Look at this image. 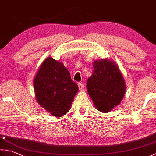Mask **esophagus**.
Returning <instances> with one entry per match:
<instances>
[{
	"label": "esophagus",
	"mask_w": 156,
	"mask_h": 156,
	"mask_svg": "<svg viewBox=\"0 0 156 156\" xmlns=\"http://www.w3.org/2000/svg\"><path fill=\"white\" fill-rule=\"evenodd\" d=\"M78 86L79 90H83L84 89V86L83 84H82L81 82H78Z\"/></svg>",
	"instance_id": "esophagus-1"
}]
</instances>
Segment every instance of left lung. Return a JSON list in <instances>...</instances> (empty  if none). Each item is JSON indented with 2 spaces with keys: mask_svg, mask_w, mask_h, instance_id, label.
Wrapping results in <instances>:
<instances>
[{
  "mask_svg": "<svg viewBox=\"0 0 156 156\" xmlns=\"http://www.w3.org/2000/svg\"><path fill=\"white\" fill-rule=\"evenodd\" d=\"M93 68L87 82L88 94L99 111L110 112L124 97V78L117 64L111 59L94 61Z\"/></svg>",
  "mask_w": 156,
  "mask_h": 156,
  "instance_id": "obj_1",
  "label": "left lung"
}]
</instances>
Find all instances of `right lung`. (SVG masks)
Returning a JSON list of instances; mask_svg holds the SVG:
<instances>
[{
    "label": "right lung",
    "instance_id": "add662e5",
    "mask_svg": "<svg viewBox=\"0 0 156 156\" xmlns=\"http://www.w3.org/2000/svg\"><path fill=\"white\" fill-rule=\"evenodd\" d=\"M34 87L39 105L56 117L67 113L78 90L64 64L52 57L46 58L39 66Z\"/></svg>",
    "mask_w": 156,
    "mask_h": 156
}]
</instances>
